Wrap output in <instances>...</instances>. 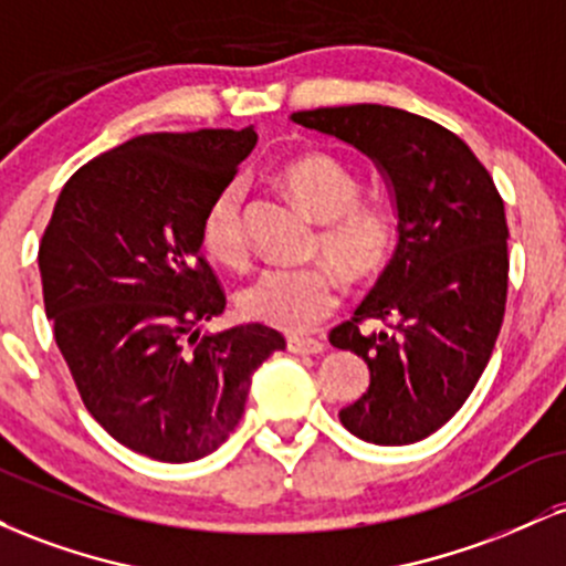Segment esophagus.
<instances>
[{
  "instance_id": "34e87169",
  "label": "esophagus",
  "mask_w": 566,
  "mask_h": 566,
  "mask_svg": "<svg viewBox=\"0 0 566 566\" xmlns=\"http://www.w3.org/2000/svg\"><path fill=\"white\" fill-rule=\"evenodd\" d=\"M287 348L297 356H311V354H322L324 343L319 337H308V335H290L287 337Z\"/></svg>"
}]
</instances>
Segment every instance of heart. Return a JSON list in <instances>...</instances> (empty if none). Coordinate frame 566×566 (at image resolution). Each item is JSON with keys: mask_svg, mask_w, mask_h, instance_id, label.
Returning a JSON list of instances; mask_svg holds the SVG:
<instances>
[{"mask_svg": "<svg viewBox=\"0 0 566 566\" xmlns=\"http://www.w3.org/2000/svg\"><path fill=\"white\" fill-rule=\"evenodd\" d=\"M282 180L305 210L322 218L316 247L334 261L316 258L297 265H265L239 292V303L252 319L305 333L340 303V271L350 279H367L386 265L396 242V218L382 201L359 197L354 170L333 154L292 157L282 167ZM201 244L218 261L242 263L247 258L244 188L239 180L212 197L201 218Z\"/></svg>", "mask_w": 566, "mask_h": 566, "instance_id": "heart-1", "label": "heart"}]
</instances>
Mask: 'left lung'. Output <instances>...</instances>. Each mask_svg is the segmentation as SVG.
Wrapping results in <instances>:
<instances>
[{
  "label": "left lung",
  "instance_id": "left-lung-1",
  "mask_svg": "<svg viewBox=\"0 0 566 566\" xmlns=\"http://www.w3.org/2000/svg\"><path fill=\"white\" fill-rule=\"evenodd\" d=\"M292 122L354 143L394 186L399 244L329 343L369 367L340 423L373 444H412L463 407L495 348L509 295L503 197L465 140L426 116L356 103Z\"/></svg>",
  "mask_w": 566,
  "mask_h": 566
}]
</instances>
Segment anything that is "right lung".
Segmentation results:
<instances>
[{
    "label": "right lung",
    "mask_w": 566,
    "mask_h": 566,
    "mask_svg": "<svg viewBox=\"0 0 566 566\" xmlns=\"http://www.w3.org/2000/svg\"><path fill=\"white\" fill-rule=\"evenodd\" d=\"M255 140L244 127L122 143L71 175L39 244L44 311L84 407L161 463L216 452L250 375L287 346L265 324L199 333L226 308L201 218Z\"/></svg>",
    "instance_id": "obj_1"
}]
</instances>
